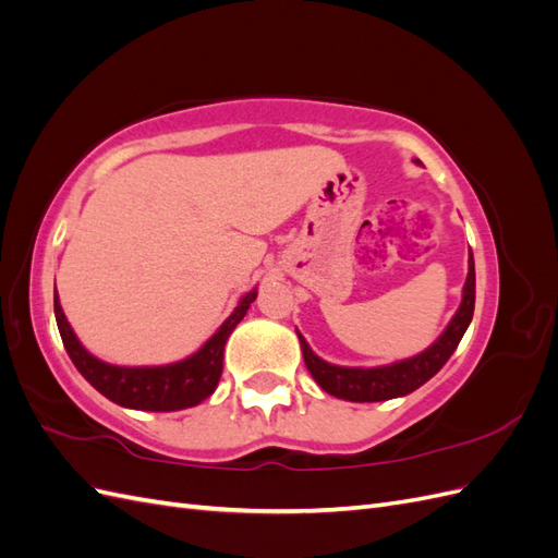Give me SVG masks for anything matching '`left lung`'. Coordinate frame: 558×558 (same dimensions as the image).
Here are the masks:
<instances>
[{
  "label": "left lung",
  "instance_id": "8db88e82",
  "mask_svg": "<svg viewBox=\"0 0 558 558\" xmlns=\"http://www.w3.org/2000/svg\"><path fill=\"white\" fill-rule=\"evenodd\" d=\"M472 312H475V260H472L470 251L468 279L463 286V300L459 312L453 314L445 332L426 351L416 353V356L381 367H342L318 359L300 332L298 340L310 375L326 393L351 402H379L408 396L440 373L456 347H459L463 332L468 330Z\"/></svg>",
  "mask_w": 558,
  "mask_h": 558
}]
</instances>
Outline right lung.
I'll use <instances>...</instances> for the list:
<instances>
[{
  "label": "right lung",
  "instance_id": "right-lung-1",
  "mask_svg": "<svg viewBox=\"0 0 558 558\" xmlns=\"http://www.w3.org/2000/svg\"><path fill=\"white\" fill-rule=\"evenodd\" d=\"M256 295V289L246 293L240 300V305L226 318V324L218 328L193 356L179 363L154 367H123L95 359L93 353L83 349L78 337L74 335L70 320H66L60 307L58 291L53 295V307L66 353H70V359L78 373L86 377V381L93 384L99 393L109 398L111 402L121 404V408L130 410L177 412L185 408H195V404L207 400L216 391L218 379H221L223 373V349L228 337L238 328Z\"/></svg>",
  "mask_w": 558,
  "mask_h": 558
}]
</instances>
